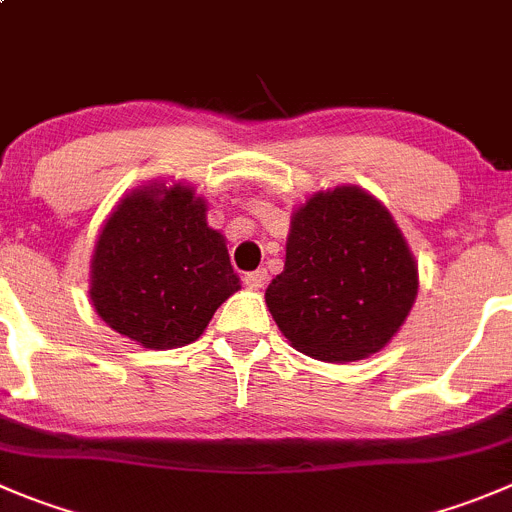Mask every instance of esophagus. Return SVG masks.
<instances>
[{
	"label": "esophagus",
	"mask_w": 512,
	"mask_h": 512,
	"mask_svg": "<svg viewBox=\"0 0 512 512\" xmlns=\"http://www.w3.org/2000/svg\"><path fill=\"white\" fill-rule=\"evenodd\" d=\"M265 283H267V272L265 270H255V272H247V275H245V285L250 290L265 288Z\"/></svg>",
	"instance_id": "34e87169"
}]
</instances>
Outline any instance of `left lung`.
I'll return each mask as SVG.
<instances>
[{
	"mask_svg": "<svg viewBox=\"0 0 512 512\" xmlns=\"http://www.w3.org/2000/svg\"><path fill=\"white\" fill-rule=\"evenodd\" d=\"M417 293V260L391 212L346 184L315 191L295 209L285 267L265 303L295 351L346 364L389 346Z\"/></svg>",
	"mask_w": 512,
	"mask_h": 512,
	"instance_id": "left-lung-1",
	"label": "left lung"
}]
</instances>
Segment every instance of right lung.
<instances>
[{
    "label": "right lung",
    "mask_w": 512,
    "mask_h": 512,
    "mask_svg": "<svg viewBox=\"0 0 512 512\" xmlns=\"http://www.w3.org/2000/svg\"><path fill=\"white\" fill-rule=\"evenodd\" d=\"M240 288L227 240L207 222V199L184 181H151L123 194L90 257L95 313L154 351L197 341Z\"/></svg>",
    "instance_id": "right-lung-1"
}]
</instances>
